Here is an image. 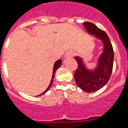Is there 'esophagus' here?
I'll use <instances>...</instances> for the list:
<instances>
[{
    "mask_svg": "<svg viewBox=\"0 0 128 128\" xmlns=\"http://www.w3.org/2000/svg\"><path fill=\"white\" fill-rule=\"evenodd\" d=\"M73 56H74V52L72 51H70L65 54V58H70V57H72Z\"/></svg>",
    "mask_w": 128,
    "mask_h": 128,
    "instance_id": "34e87169",
    "label": "esophagus"
}]
</instances>
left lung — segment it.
<instances>
[{
  "label": "left lung",
  "instance_id": "obj_1",
  "mask_svg": "<svg viewBox=\"0 0 128 128\" xmlns=\"http://www.w3.org/2000/svg\"><path fill=\"white\" fill-rule=\"evenodd\" d=\"M83 25L88 34L101 42L102 50L93 68L88 66L83 57L75 56L78 68L75 72L74 79L82 90L94 92L106 85L109 80L113 70L114 52L109 38L104 31L90 22H84Z\"/></svg>",
  "mask_w": 128,
  "mask_h": 128
}]
</instances>
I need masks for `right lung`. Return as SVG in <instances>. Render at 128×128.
Masks as SVG:
<instances>
[{
	"label": "right lung",
	"instance_id": "1",
	"mask_svg": "<svg viewBox=\"0 0 128 128\" xmlns=\"http://www.w3.org/2000/svg\"><path fill=\"white\" fill-rule=\"evenodd\" d=\"M61 64H62V60L61 59H58V60H57L54 63V66H53V71H52V79H51V81H50V83L49 86H48V87L46 88V90H45L44 92H42V94H40V95H38V96H40V95H43L44 94H45V93L47 91H48L49 90V89L50 88V87L52 86V82H53V79L54 78V76H55V73H56V71L57 70H58V68H60V65H61Z\"/></svg>",
	"mask_w": 128,
	"mask_h": 128
}]
</instances>
